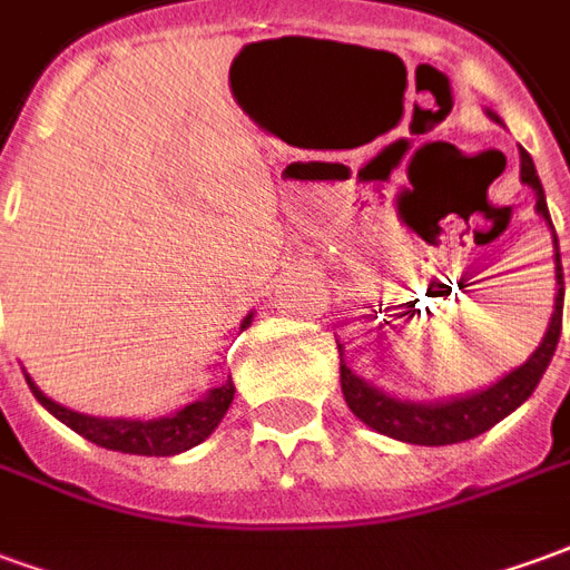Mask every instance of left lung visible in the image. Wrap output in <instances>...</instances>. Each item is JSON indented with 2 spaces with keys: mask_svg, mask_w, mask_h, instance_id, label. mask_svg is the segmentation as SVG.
Segmentation results:
<instances>
[{
  "mask_svg": "<svg viewBox=\"0 0 570 570\" xmlns=\"http://www.w3.org/2000/svg\"><path fill=\"white\" fill-rule=\"evenodd\" d=\"M522 158V183L534 188L538 195V213L550 223V210H547V198H543V186L534 170V161L525 149L519 151ZM552 244H556V308H552L550 330L543 335L540 347L522 363L519 370L503 375L501 382L491 384L489 391L461 396V400H449V403H433V406H421V403H400L394 396L375 391L370 384L357 379L354 372L345 366L342 357V345H338V357H342V394H345L347 409L357 415L363 424L379 430L384 436H394L400 442H412V445H452V442L473 440L479 433L494 428L498 421L507 419L513 409L525 403L528 396L534 394V387L543 379V372L550 366L559 335H562V305H564V274H562V256H559V240L552 232Z\"/></svg>",
  "mask_w": 570,
  "mask_h": 570,
  "instance_id": "obj_1",
  "label": "left lung"
}]
</instances>
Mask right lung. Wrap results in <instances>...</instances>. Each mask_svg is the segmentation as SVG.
<instances>
[{
    "mask_svg": "<svg viewBox=\"0 0 570 570\" xmlns=\"http://www.w3.org/2000/svg\"><path fill=\"white\" fill-rule=\"evenodd\" d=\"M249 323V317L244 321V326ZM32 396L42 403L57 421H63L67 428H72L85 440L97 442L104 449H112V452L125 454H149V458H167V454L186 452L191 445H198L213 433V428L223 421V415L232 406L235 400V384L225 382L223 387H213L210 396H204L191 406L179 409L170 419L158 421H125V419H91V415H79L72 409H63L55 400L36 387V384L27 379Z\"/></svg>",
    "mask_w": 570,
    "mask_h": 570,
    "instance_id": "add662e5",
    "label": "right lung"
}]
</instances>
